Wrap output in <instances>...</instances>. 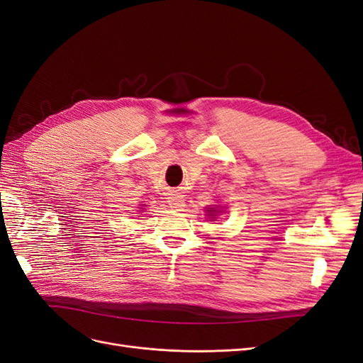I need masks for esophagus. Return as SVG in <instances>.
Wrapping results in <instances>:
<instances>
[{
	"label": "esophagus",
	"mask_w": 363,
	"mask_h": 363,
	"mask_svg": "<svg viewBox=\"0 0 363 363\" xmlns=\"http://www.w3.org/2000/svg\"><path fill=\"white\" fill-rule=\"evenodd\" d=\"M168 203H169V207L175 208V211H180V208H183L184 206V199L180 192L172 191L168 196Z\"/></svg>",
	"instance_id": "esophagus-1"
}]
</instances>
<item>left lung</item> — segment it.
Wrapping results in <instances>:
<instances>
[{"instance_id":"left-lung-1","label":"left lung","mask_w":363,"mask_h":363,"mask_svg":"<svg viewBox=\"0 0 363 363\" xmlns=\"http://www.w3.org/2000/svg\"><path fill=\"white\" fill-rule=\"evenodd\" d=\"M208 212V215L207 216H215V213H218V212H221V211H219V208L218 207H211V211H207Z\"/></svg>"}]
</instances>
